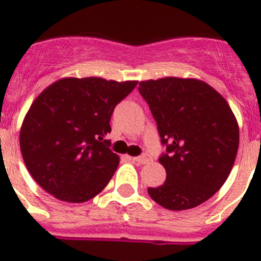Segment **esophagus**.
Segmentation results:
<instances>
[{
    "mask_svg": "<svg viewBox=\"0 0 261 261\" xmlns=\"http://www.w3.org/2000/svg\"><path fill=\"white\" fill-rule=\"evenodd\" d=\"M132 159L136 163H138V165H145V163H147L150 161V156L147 155V154H142V155L140 156H133Z\"/></svg>",
    "mask_w": 261,
    "mask_h": 261,
    "instance_id": "obj_1",
    "label": "esophagus"
}]
</instances>
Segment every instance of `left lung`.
I'll return each mask as SVG.
<instances>
[{
    "mask_svg": "<svg viewBox=\"0 0 261 261\" xmlns=\"http://www.w3.org/2000/svg\"><path fill=\"white\" fill-rule=\"evenodd\" d=\"M166 146L159 162L166 181L147 188L151 199L170 211L202 204L230 175L239 146V128L223 96L202 81L167 77L140 82Z\"/></svg>",
    "mask_w": 261,
    "mask_h": 261,
    "instance_id": "8db88e82",
    "label": "left lung"
}]
</instances>
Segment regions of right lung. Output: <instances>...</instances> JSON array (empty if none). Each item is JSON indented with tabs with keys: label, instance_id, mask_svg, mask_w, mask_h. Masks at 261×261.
Instances as JSON below:
<instances>
[{
	"label": "right lung",
	"instance_id": "add662e5",
	"mask_svg": "<svg viewBox=\"0 0 261 261\" xmlns=\"http://www.w3.org/2000/svg\"><path fill=\"white\" fill-rule=\"evenodd\" d=\"M137 81L62 78L34 100L20 128L23 161L36 183L66 202L98 195L119 166L111 116Z\"/></svg>",
	"mask_w": 261,
	"mask_h": 261
}]
</instances>
